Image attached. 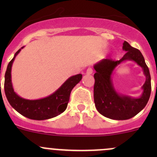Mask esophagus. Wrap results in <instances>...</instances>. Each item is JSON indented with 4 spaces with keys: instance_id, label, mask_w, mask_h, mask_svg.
Wrapping results in <instances>:
<instances>
[{
    "instance_id": "esophagus-1",
    "label": "esophagus",
    "mask_w": 157,
    "mask_h": 157,
    "mask_svg": "<svg viewBox=\"0 0 157 157\" xmlns=\"http://www.w3.org/2000/svg\"><path fill=\"white\" fill-rule=\"evenodd\" d=\"M93 69H92L91 67H88L87 70H86V74H89V75H90V74H93Z\"/></svg>"
}]
</instances>
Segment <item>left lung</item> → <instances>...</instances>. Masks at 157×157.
I'll use <instances>...</instances> for the list:
<instances>
[{
  "mask_svg": "<svg viewBox=\"0 0 157 157\" xmlns=\"http://www.w3.org/2000/svg\"><path fill=\"white\" fill-rule=\"evenodd\" d=\"M123 50L126 53L119 61L102 59L93 66L94 74V102L98 112L106 118L114 120H127L138 114L145 106L151 93V78L150 71L145 63L141 52L133 48L124 41ZM132 60L137 63L143 69L146 77L142 87L143 93L138 98L120 94L113 87L111 75L115 67L121 62Z\"/></svg>",
  "mask_w": 157,
  "mask_h": 157,
  "instance_id": "obj_1",
  "label": "left lung"
}]
</instances>
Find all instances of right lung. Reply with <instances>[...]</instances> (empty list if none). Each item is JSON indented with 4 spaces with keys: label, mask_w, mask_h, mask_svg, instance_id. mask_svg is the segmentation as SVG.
Returning a JSON list of instances; mask_svg holds the SVG:
<instances>
[{
    "label": "right lung",
    "mask_w": 157,
    "mask_h": 157,
    "mask_svg": "<svg viewBox=\"0 0 157 157\" xmlns=\"http://www.w3.org/2000/svg\"><path fill=\"white\" fill-rule=\"evenodd\" d=\"M22 47L14 55L9 62L5 73L4 92L11 106L23 116L33 120H45L58 116L67 109L71 90L81 80L82 74L69 77L55 93L47 97L39 99H23L14 92L11 81V68L16 56L20 53Z\"/></svg>",
    "instance_id": "1"
}]
</instances>
